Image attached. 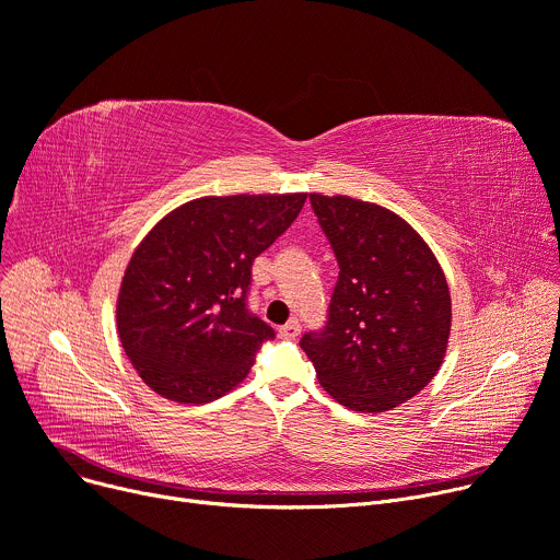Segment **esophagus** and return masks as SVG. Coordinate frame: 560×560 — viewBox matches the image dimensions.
I'll return each instance as SVG.
<instances>
[{"label":"esophagus","mask_w":560,"mask_h":560,"mask_svg":"<svg viewBox=\"0 0 560 560\" xmlns=\"http://www.w3.org/2000/svg\"><path fill=\"white\" fill-rule=\"evenodd\" d=\"M278 332H280V337H282V339H295V337L301 335V323L295 320V318H291L289 323H284V325L280 327Z\"/></svg>","instance_id":"obj_1"}]
</instances>
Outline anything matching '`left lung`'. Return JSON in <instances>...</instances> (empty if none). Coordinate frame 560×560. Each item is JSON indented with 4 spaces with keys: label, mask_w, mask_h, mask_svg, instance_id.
I'll use <instances>...</instances> for the list:
<instances>
[{
    "label": "left lung",
    "mask_w": 560,
    "mask_h": 560,
    "mask_svg": "<svg viewBox=\"0 0 560 560\" xmlns=\"http://www.w3.org/2000/svg\"><path fill=\"white\" fill-rule=\"evenodd\" d=\"M339 261L327 325L301 348L330 396L361 413L400 407L434 380L452 301L432 248L396 212L350 196L310 194Z\"/></svg>",
    "instance_id": "left-lung-1"
}]
</instances>
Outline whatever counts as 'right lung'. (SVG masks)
<instances>
[{
    "label": "right lung",
    "mask_w": 560,
    "mask_h": 560,
    "mask_svg": "<svg viewBox=\"0 0 560 560\" xmlns=\"http://www.w3.org/2000/svg\"><path fill=\"white\" fill-rule=\"evenodd\" d=\"M307 194L203 196L162 217L121 278L117 332L158 396L206 405L248 375L269 323L246 307L250 267L299 217Z\"/></svg>",
    "instance_id": "right-lung-1"
}]
</instances>
